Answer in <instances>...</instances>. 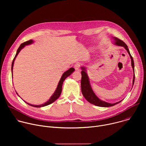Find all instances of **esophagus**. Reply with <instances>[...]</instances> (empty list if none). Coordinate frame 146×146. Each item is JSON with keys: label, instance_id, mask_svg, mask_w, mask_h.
I'll return each mask as SVG.
<instances>
[{"label": "esophagus", "instance_id": "esophagus-1", "mask_svg": "<svg viewBox=\"0 0 146 146\" xmlns=\"http://www.w3.org/2000/svg\"><path fill=\"white\" fill-rule=\"evenodd\" d=\"M80 66H81V65H80V63H76L75 65H74V69H76V70H79V69H80Z\"/></svg>", "mask_w": 146, "mask_h": 146}]
</instances>
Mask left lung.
Returning a JSON list of instances; mask_svg holds the SVG:
<instances>
[{
    "label": "left lung",
    "instance_id": "left-lung-1",
    "mask_svg": "<svg viewBox=\"0 0 146 146\" xmlns=\"http://www.w3.org/2000/svg\"><path fill=\"white\" fill-rule=\"evenodd\" d=\"M114 41H115V44L119 46H122L125 48L128 51V54H129V56L131 59V62H132V66L133 70L134 72V62L133 58L132 55L130 54L129 50L128 48L127 45L123 41L120 39H119L117 37H113ZM82 70L81 71V92L82 94L84 96V97L86 98V99L90 103L92 104V105H94L97 106L99 107H111L113 106H114L115 105H117L118 103L121 102L122 100L115 103H109L106 102H104L103 100H101L99 99L96 95L94 94L93 92L90 84V81L88 77V76L87 74V73L86 72V70L84 68H81ZM135 73V72H134ZM134 81H135V74L133 75V85L134 84Z\"/></svg>",
    "mask_w": 146,
    "mask_h": 146
}]
</instances>
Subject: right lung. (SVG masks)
<instances>
[{
  "instance_id": "1",
  "label": "right lung",
  "mask_w": 146,
  "mask_h": 146,
  "mask_svg": "<svg viewBox=\"0 0 146 146\" xmlns=\"http://www.w3.org/2000/svg\"><path fill=\"white\" fill-rule=\"evenodd\" d=\"M33 40H28V41H25V42L22 43L20 45V46L19 47V48H18L17 50V53H16V55L14 57V58L13 59V61L12 62V65H11V71L13 72V65H14V60H15V59L16 58V56H17V55L18 54V53L19 52V51H21V50L23 48H24L25 47V46L26 45H28V44H30L31 43H33ZM74 71V69L73 68H71L70 69H69L68 70H67L66 72H65L63 74H62V77H61V78L58 83V87H57V88L55 91V92H54V94L52 95V96L50 98V99L48 100V101H47L46 103L43 104V105H31V104H29L28 103L29 105L30 106H33V107H35V108H41V107H43V106H47L48 105H50V104L53 103L55 100H56L59 97V96L61 94V92H62V84H63V82L64 81V80L66 79V78H67L69 76H70L72 72H73ZM17 93V92H16Z\"/></svg>"
}]
</instances>
